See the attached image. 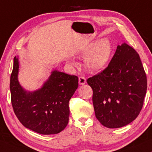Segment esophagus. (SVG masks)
Masks as SVG:
<instances>
[{"mask_svg": "<svg viewBox=\"0 0 152 152\" xmlns=\"http://www.w3.org/2000/svg\"><path fill=\"white\" fill-rule=\"evenodd\" d=\"M86 83V80L84 77H79V84L80 85H84Z\"/></svg>", "mask_w": 152, "mask_h": 152, "instance_id": "esophagus-1", "label": "esophagus"}]
</instances>
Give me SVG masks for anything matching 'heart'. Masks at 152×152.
Wrapping results in <instances>:
<instances>
[{
	"label": "heart",
	"mask_w": 152,
	"mask_h": 152,
	"mask_svg": "<svg viewBox=\"0 0 152 152\" xmlns=\"http://www.w3.org/2000/svg\"><path fill=\"white\" fill-rule=\"evenodd\" d=\"M113 46L109 39H103L93 41L84 47L80 53L86 56L84 59V66L91 72H98L104 70L111 61ZM68 64L76 66L75 61H69Z\"/></svg>",
	"instance_id": "b5f03b06"
}]
</instances>
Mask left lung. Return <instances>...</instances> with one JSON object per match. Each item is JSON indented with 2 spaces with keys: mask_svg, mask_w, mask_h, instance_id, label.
I'll return each mask as SVG.
<instances>
[{
  "mask_svg": "<svg viewBox=\"0 0 152 152\" xmlns=\"http://www.w3.org/2000/svg\"><path fill=\"white\" fill-rule=\"evenodd\" d=\"M87 83L93 91L95 116L102 125L122 127L138 117L147 84L140 58L132 47L118 45L108 67Z\"/></svg>",
  "mask_w": 152,
  "mask_h": 152,
  "instance_id": "8db88e82",
  "label": "left lung"
}]
</instances>
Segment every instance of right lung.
<instances>
[{"label":"right lung","mask_w":152,"mask_h":152,"mask_svg":"<svg viewBox=\"0 0 152 152\" xmlns=\"http://www.w3.org/2000/svg\"><path fill=\"white\" fill-rule=\"evenodd\" d=\"M19 60L14 58L10 77L12 104L23 125L43 135L59 134L69 120V100L78 87V77L53 70L42 86L30 91L18 82Z\"/></svg>","instance_id":"1"}]
</instances>
